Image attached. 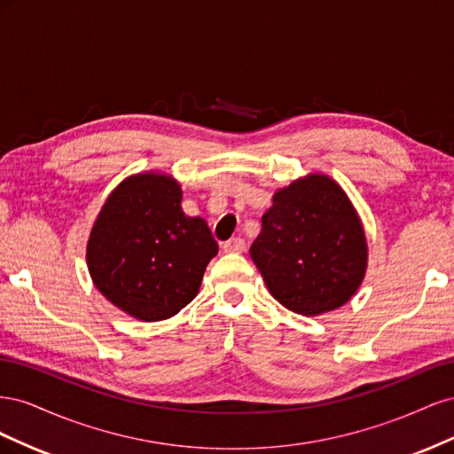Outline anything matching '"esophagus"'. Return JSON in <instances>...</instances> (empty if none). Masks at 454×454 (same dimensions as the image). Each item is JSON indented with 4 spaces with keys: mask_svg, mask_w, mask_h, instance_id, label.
Instances as JSON below:
<instances>
[{
    "mask_svg": "<svg viewBox=\"0 0 454 454\" xmlns=\"http://www.w3.org/2000/svg\"><path fill=\"white\" fill-rule=\"evenodd\" d=\"M244 248H246V242H244V239H240V237L231 239V240H227V242L223 244V250H225L227 254H240V252H244Z\"/></svg>",
    "mask_w": 454,
    "mask_h": 454,
    "instance_id": "esophagus-1",
    "label": "esophagus"
}]
</instances>
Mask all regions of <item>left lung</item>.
Here are the masks:
<instances>
[{
	"mask_svg": "<svg viewBox=\"0 0 454 454\" xmlns=\"http://www.w3.org/2000/svg\"><path fill=\"white\" fill-rule=\"evenodd\" d=\"M250 255L270 295L307 316L345 305L367 265L358 214L345 191L318 174L274 195Z\"/></svg>",
	"mask_w": 454,
	"mask_h": 454,
	"instance_id": "obj_1",
	"label": "left lung"
}]
</instances>
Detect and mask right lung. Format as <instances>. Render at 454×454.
Segmentation results:
<instances>
[{
  "label": "right lung",
  "instance_id": "1",
  "mask_svg": "<svg viewBox=\"0 0 454 454\" xmlns=\"http://www.w3.org/2000/svg\"><path fill=\"white\" fill-rule=\"evenodd\" d=\"M215 254L204 219L184 214L180 185L159 174L122 182L102 206L87 244L96 287L144 322L167 320L189 305Z\"/></svg>",
  "mask_w": 454,
  "mask_h": 454
}]
</instances>
